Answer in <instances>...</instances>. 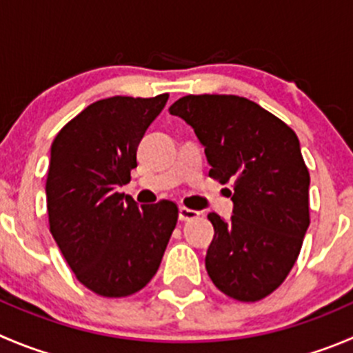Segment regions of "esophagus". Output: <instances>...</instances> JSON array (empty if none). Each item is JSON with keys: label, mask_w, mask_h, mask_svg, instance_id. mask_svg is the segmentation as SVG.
<instances>
[{"label": "esophagus", "mask_w": 353, "mask_h": 353, "mask_svg": "<svg viewBox=\"0 0 353 353\" xmlns=\"http://www.w3.org/2000/svg\"><path fill=\"white\" fill-rule=\"evenodd\" d=\"M199 214H201L199 211L190 210V208H185V206L179 208V216L182 221H190V220H194V218L199 216Z\"/></svg>", "instance_id": "esophagus-1"}]
</instances>
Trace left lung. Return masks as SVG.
I'll return each instance as SVG.
<instances>
[{
  "mask_svg": "<svg viewBox=\"0 0 353 353\" xmlns=\"http://www.w3.org/2000/svg\"><path fill=\"white\" fill-rule=\"evenodd\" d=\"M204 145L210 176L232 183L229 221L208 214L214 237L206 270L237 301L274 293L293 268L310 225V174L284 121L237 95H187L170 107Z\"/></svg>",
  "mask_w": 353,
  "mask_h": 353,
  "instance_id": "obj_1",
  "label": "left lung"
}]
</instances>
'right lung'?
<instances>
[{"label": "right lung", "mask_w": 353, "mask_h": 353, "mask_svg": "<svg viewBox=\"0 0 353 353\" xmlns=\"http://www.w3.org/2000/svg\"><path fill=\"white\" fill-rule=\"evenodd\" d=\"M168 97L99 100L52 143L50 232L76 279L100 296L123 298L145 288L176 227L173 201L139 208L133 197L117 192L132 180L137 147Z\"/></svg>", "instance_id": "add662e5"}]
</instances>
